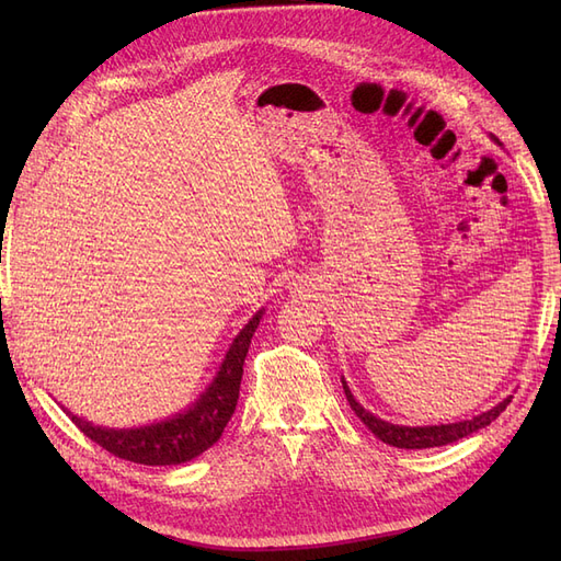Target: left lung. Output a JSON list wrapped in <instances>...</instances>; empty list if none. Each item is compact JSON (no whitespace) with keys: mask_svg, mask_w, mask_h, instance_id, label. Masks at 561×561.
Segmentation results:
<instances>
[{"mask_svg":"<svg viewBox=\"0 0 561 561\" xmlns=\"http://www.w3.org/2000/svg\"><path fill=\"white\" fill-rule=\"evenodd\" d=\"M342 383H344V393H346V400L351 404V410L355 412V416H358L365 423V426L381 439V443H386L390 447H398V449H431V447L451 445V443H456V439L468 437L472 433H478L480 428L489 426V423L494 421L513 400V396H507L496 407H491V410H486L478 416H472L468 421L439 423V426H414L412 428V426H396V423H388V421L375 416L371 412H367L365 407L353 398L351 388L346 386L344 379H342Z\"/></svg>","mask_w":561,"mask_h":561,"instance_id":"8db88e82","label":"left lung"}]
</instances>
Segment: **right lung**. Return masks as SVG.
I'll return each instance as SVG.
<instances>
[{
  "label": "right lung",
  "instance_id": "obj_1",
  "mask_svg": "<svg viewBox=\"0 0 561 561\" xmlns=\"http://www.w3.org/2000/svg\"><path fill=\"white\" fill-rule=\"evenodd\" d=\"M264 311H257L248 325L233 339L227 351V358L219 367L217 377L206 388L190 410L175 414L159 423H149L140 428H103L93 426L91 421L72 416L75 426L91 437L95 445L107 449L110 454L124 458V461L142 466H178L192 461L198 454L210 449L222 437L227 423L239 402V390L243 379V363L250 348V339L260 325Z\"/></svg>",
  "mask_w": 561,
  "mask_h": 561
}]
</instances>
